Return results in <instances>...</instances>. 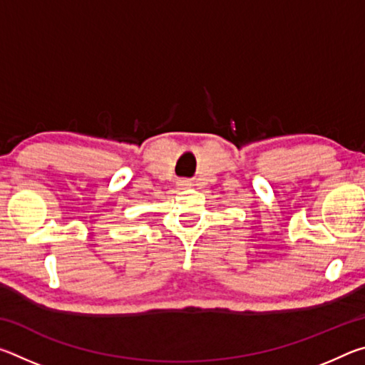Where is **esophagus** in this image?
Wrapping results in <instances>:
<instances>
[{"mask_svg": "<svg viewBox=\"0 0 365 365\" xmlns=\"http://www.w3.org/2000/svg\"><path fill=\"white\" fill-rule=\"evenodd\" d=\"M180 183H183V185H187V183H188V182H180Z\"/></svg>", "mask_w": 365, "mask_h": 365, "instance_id": "34e87169", "label": "esophagus"}]
</instances>
